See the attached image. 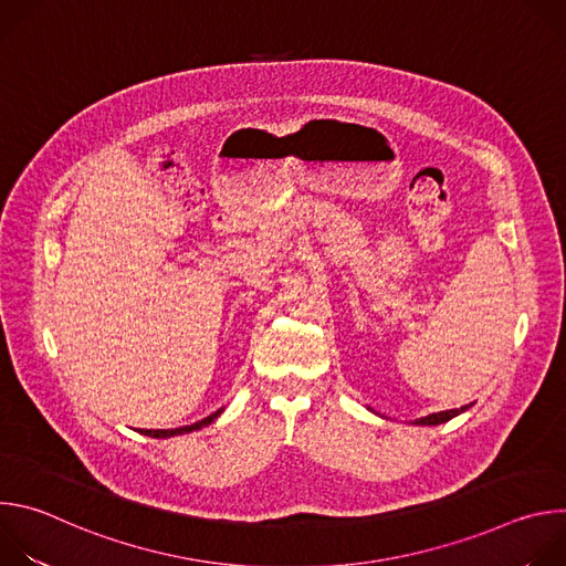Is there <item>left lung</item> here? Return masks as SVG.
Segmentation results:
<instances>
[{"instance_id":"8db88e82","label":"left lung","mask_w":566,"mask_h":566,"mask_svg":"<svg viewBox=\"0 0 566 566\" xmlns=\"http://www.w3.org/2000/svg\"><path fill=\"white\" fill-rule=\"evenodd\" d=\"M463 410H468V406H463L461 410H446V412H437V415H428V417H423V419H417L415 423L417 426H439V423H446V421H450L452 417H457V415H461Z\"/></svg>"}]
</instances>
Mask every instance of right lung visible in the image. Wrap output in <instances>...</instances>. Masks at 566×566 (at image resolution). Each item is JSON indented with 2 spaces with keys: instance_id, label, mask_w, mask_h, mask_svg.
I'll return each mask as SVG.
<instances>
[{
  "instance_id": "obj_1",
  "label": "right lung",
  "mask_w": 566,
  "mask_h": 566,
  "mask_svg": "<svg viewBox=\"0 0 566 566\" xmlns=\"http://www.w3.org/2000/svg\"><path fill=\"white\" fill-rule=\"evenodd\" d=\"M219 415H221V410H217L214 415H210V417H206L203 421L192 423V426H184V428H177V430H145V434H147V437H154V439H168V437L186 434V432H192V430H201L203 426H210Z\"/></svg>"
}]
</instances>
